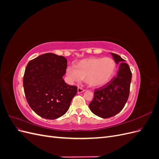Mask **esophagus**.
I'll return each instance as SVG.
<instances>
[{"mask_svg": "<svg viewBox=\"0 0 159 159\" xmlns=\"http://www.w3.org/2000/svg\"><path fill=\"white\" fill-rule=\"evenodd\" d=\"M84 91H85V89H84L83 88H81L78 87V93H82V92H84Z\"/></svg>", "mask_w": 159, "mask_h": 159, "instance_id": "34e87169", "label": "esophagus"}]
</instances>
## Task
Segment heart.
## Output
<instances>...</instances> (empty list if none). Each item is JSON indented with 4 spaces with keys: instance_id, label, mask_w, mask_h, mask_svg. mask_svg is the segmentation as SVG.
<instances>
[{
    "instance_id": "obj_1",
    "label": "heart",
    "mask_w": 159,
    "mask_h": 159,
    "mask_svg": "<svg viewBox=\"0 0 159 159\" xmlns=\"http://www.w3.org/2000/svg\"><path fill=\"white\" fill-rule=\"evenodd\" d=\"M117 69L116 61L112 57H92L68 66L66 74L71 81H85L91 87H100L112 79Z\"/></svg>"
}]
</instances>
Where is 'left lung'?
Returning <instances> with one entry per match:
<instances>
[{
    "mask_svg": "<svg viewBox=\"0 0 159 159\" xmlns=\"http://www.w3.org/2000/svg\"><path fill=\"white\" fill-rule=\"evenodd\" d=\"M111 55L119 68L117 75L107 84L94 91V98L89 104L91 112L103 119L111 117L123 109L130 92L132 73L125 60L116 54Z\"/></svg>",
    "mask_w": 159,
    "mask_h": 159,
    "instance_id": "obj_1",
    "label": "left lung"
}]
</instances>
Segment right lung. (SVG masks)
Returning <instances> with one entry per match:
<instances>
[{"label": "right lung", "mask_w": 159, "mask_h": 159, "mask_svg": "<svg viewBox=\"0 0 159 159\" xmlns=\"http://www.w3.org/2000/svg\"><path fill=\"white\" fill-rule=\"evenodd\" d=\"M67 68L64 56L46 53L30 60L23 78L27 102L39 116L55 119L68 110L78 88L65 83Z\"/></svg>", "instance_id": "1"}]
</instances>
